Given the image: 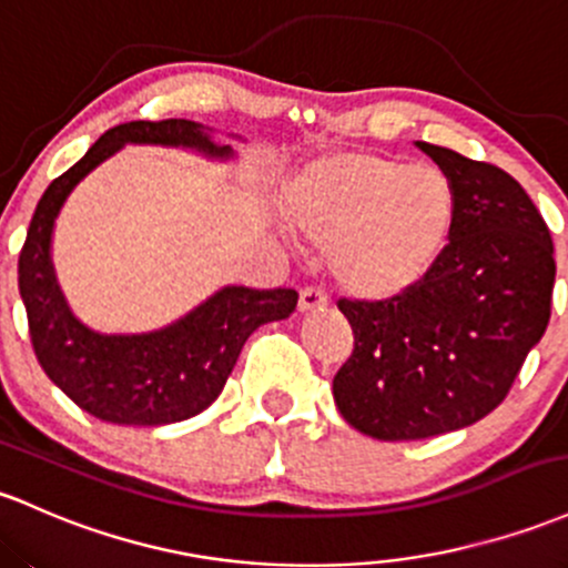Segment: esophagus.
Segmentation results:
<instances>
[{
    "label": "esophagus",
    "instance_id": "1",
    "mask_svg": "<svg viewBox=\"0 0 568 568\" xmlns=\"http://www.w3.org/2000/svg\"><path fill=\"white\" fill-rule=\"evenodd\" d=\"M328 304V294L323 288H313V285H307V288L298 294V310L302 313H313V310H321Z\"/></svg>",
    "mask_w": 568,
    "mask_h": 568
}]
</instances>
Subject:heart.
Instances as JSON below:
<instances>
[{
  "instance_id": "1",
  "label": "heart",
  "mask_w": 568,
  "mask_h": 568,
  "mask_svg": "<svg viewBox=\"0 0 568 568\" xmlns=\"http://www.w3.org/2000/svg\"><path fill=\"white\" fill-rule=\"evenodd\" d=\"M285 215L323 251L336 283L394 302L428 280L450 245L456 189L434 166L375 153H328L285 183Z\"/></svg>"
}]
</instances>
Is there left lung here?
I'll use <instances>...</instances> for the list:
<instances>
[{"label": "left lung", "mask_w": 568, "mask_h": 568, "mask_svg": "<svg viewBox=\"0 0 568 568\" xmlns=\"http://www.w3.org/2000/svg\"><path fill=\"white\" fill-rule=\"evenodd\" d=\"M456 189L439 266L394 302H347L355 347L334 402L361 434L426 439L494 413L550 321V229L523 185L494 164L415 142Z\"/></svg>", "instance_id": "8db88e82"}]
</instances>
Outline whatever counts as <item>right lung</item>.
Here are the masks:
<instances>
[{
  "label": "right lung",
  "instance_id": "add662e5",
  "mask_svg": "<svg viewBox=\"0 0 568 568\" xmlns=\"http://www.w3.org/2000/svg\"><path fill=\"white\" fill-rule=\"evenodd\" d=\"M245 142L242 136L229 134ZM126 145L178 148L217 164L240 159L204 123L132 121L110 129L89 153L55 178L31 215L18 258V291L29 317L34 355L55 388L99 420L118 426H166L189 420L221 396L255 328L296 310L291 288L251 291L223 285L178 321L153 332L104 334L72 313L53 266V229L70 193Z\"/></svg>",
  "mask_w": 568,
  "mask_h": 568
}]
</instances>
